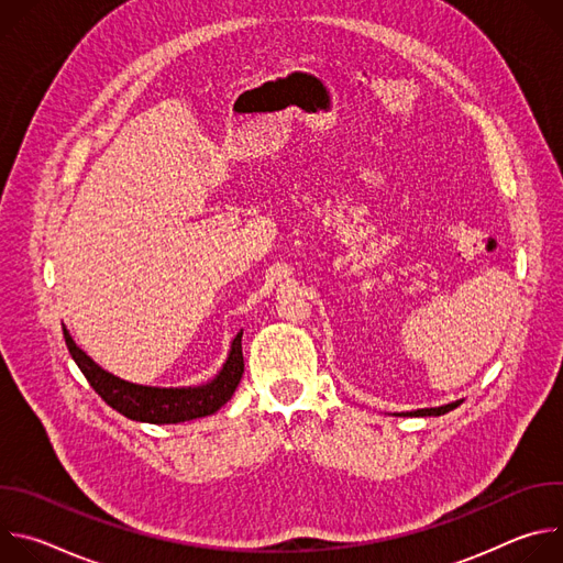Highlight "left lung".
I'll use <instances>...</instances> for the list:
<instances>
[{
    "instance_id": "left-lung-1",
    "label": "left lung",
    "mask_w": 563,
    "mask_h": 563,
    "mask_svg": "<svg viewBox=\"0 0 563 563\" xmlns=\"http://www.w3.org/2000/svg\"><path fill=\"white\" fill-rule=\"evenodd\" d=\"M456 406H461V400H454V404L441 406V408H426V410H415V412H404V417H441L450 410H454Z\"/></svg>"
}]
</instances>
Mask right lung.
<instances>
[{
	"mask_svg": "<svg viewBox=\"0 0 563 563\" xmlns=\"http://www.w3.org/2000/svg\"><path fill=\"white\" fill-rule=\"evenodd\" d=\"M64 341L73 361L82 369L91 387L104 398V404H109L115 412L124 415L131 421L153 426L194 421L218 412L233 396L245 372L243 332H238L231 341V350L222 369L209 383L196 387H148L122 380L111 372L102 369L91 356H87V352L79 350L66 328Z\"/></svg>",
	"mask_w": 563,
	"mask_h": 563,
	"instance_id": "obj_1",
	"label": "right lung"
}]
</instances>
